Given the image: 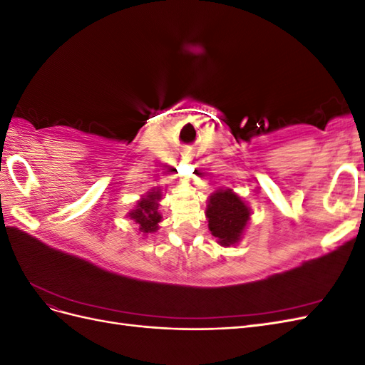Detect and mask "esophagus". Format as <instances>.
<instances>
[{
    "mask_svg": "<svg viewBox=\"0 0 365 365\" xmlns=\"http://www.w3.org/2000/svg\"><path fill=\"white\" fill-rule=\"evenodd\" d=\"M185 161H192V153H189V152H185L184 153V157H182Z\"/></svg>",
    "mask_w": 365,
    "mask_h": 365,
    "instance_id": "1",
    "label": "esophagus"
}]
</instances>
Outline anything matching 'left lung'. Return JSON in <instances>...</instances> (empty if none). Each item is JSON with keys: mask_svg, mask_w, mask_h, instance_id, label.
<instances>
[{"mask_svg": "<svg viewBox=\"0 0 365 365\" xmlns=\"http://www.w3.org/2000/svg\"><path fill=\"white\" fill-rule=\"evenodd\" d=\"M208 228L222 247L236 245L248 225L250 207L231 189L216 190L205 210Z\"/></svg>", "mask_w": 365, "mask_h": 365, "instance_id": "obj_1", "label": "left lung"}]
</instances>
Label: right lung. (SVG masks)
Returning a JSON list of instances; mask_svg holds the SVG:
<instances>
[{
    "label": "right lung",
    "instance_id": "right-lung-1",
    "mask_svg": "<svg viewBox=\"0 0 365 365\" xmlns=\"http://www.w3.org/2000/svg\"><path fill=\"white\" fill-rule=\"evenodd\" d=\"M161 189H152L138 201L135 210H132L129 217L138 224L143 235L155 233L163 216L158 212V201L161 200Z\"/></svg>",
    "mask_w": 365,
    "mask_h": 365
}]
</instances>
